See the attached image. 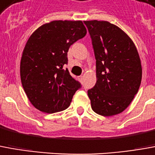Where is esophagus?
I'll list each match as a JSON object with an SVG mask.
<instances>
[{"mask_svg": "<svg viewBox=\"0 0 155 155\" xmlns=\"http://www.w3.org/2000/svg\"><path fill=\"white\" fill-rule=\"evenodd\" d=\"M83 78H84V76H82V75L79 76V81H81V83H82V81H83Z\"/></svg>", "mask_w": 155, "mask_h": 155, "instance_id": "1", "label": "esophagus"}]
</instances>
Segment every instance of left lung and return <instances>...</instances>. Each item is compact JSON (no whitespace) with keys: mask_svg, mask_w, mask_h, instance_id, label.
Instances as JSON below:
<instances>
[{"mask_svg":"<svg viewBox=\"0 0 155 155\" xmlns=\"http://www.w3.org/2000/svg\"><path fill=\"white\" fill-rule=\"evenodd\" d=\"M96 58V83L88 90L91 108L110 117L126 109L141 84L142 66L138 50L129 37L106 21H85Z\"/></svg>","mask_w":155,"mask_h":155,"instance_id":"left-lung-1","label":"left lung"}]
</instances>
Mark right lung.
<instances>
[{
	"instance_id": "right-lung-1",
	"label": "right lung",
	"mask_w": 155,
	"mask_h": 155,
	"mask_svg": "<svg viewBox=\"0 0 155 155\" xmlns=\"http://www.w3.org/2000/svg\"><path fill=\"white\" fill-rule=\"evenodd\" d=\"M85 34L81 21H53L30 36L21 56L20 74L25 93L38 110L54 113L70 107L81 85L63 66L68 64L70 46Z\"/></svg>"
}]
</instances>
